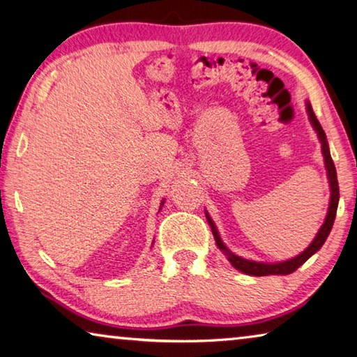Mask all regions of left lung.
Segmentation results:
<instances>
[{"label": "left lung", "mask_w": 357, "mask_h": 357, "mask_svg": "<svg viewBox=\"0 0 357 357\" xmlns=\"http://www.w3.org/2000/svg\"><path fill=\"white\" fill-rule=\"evenodd\" d=\"M307 112H309V119L310 123H312L317 134H319V137L321 140V151H323V156H325V164H326V170H328V178H329V185H331V203H329V209H328V215L325 223L319 231V234L314 238V242L310 243L306 251H303L300 256H296L294 259H290V261L286 262H280V264H261V262H255V261H246V259H242L236 256L234 252H231L226 246L223 245L222 238L218 236V231L215 228V225H213L212 218L207 215L206 212V218L207 222L211 225V229H212V234L215 237V242L217 246L220 250H222L226 257H228V261L232 264V267H236L237 270L243 271L246 275H252V276H268V275H290L294 273V271L301 267V265L307 261V259L314 255V252L319 251L321 248V245L325 243V241L329 236V232H331V228L334 225V218H335V212H337V204H339V183H337V173H335V167H334V162L331 159V154H329V148L326 144V135L325 131H323V128L320 125V121L317 120V116L312 111V107L310 105H307Z\"/></svg>", "instance_id": "8db88e82"}]
</instances>
